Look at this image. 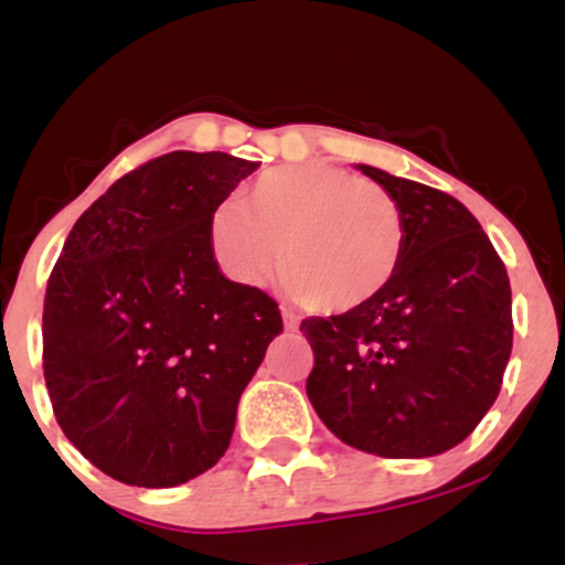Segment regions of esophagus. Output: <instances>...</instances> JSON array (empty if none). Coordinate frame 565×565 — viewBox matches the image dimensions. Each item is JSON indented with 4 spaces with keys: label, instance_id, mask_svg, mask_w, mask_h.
<instances>
[{
    "label": "esophagus",
    "instance_id": "obj_1",
    "mask_svg": "<svg viewBox=\"0 0 565 565\" xmlns=\"http://www.w3.org/2000/svg\"><path fill=\"white\" fill-rule=\"evenodd\" d=\"M281 319H284V327H287L289 332H295V329L300 327V321H297V316L289 313V310H281Z\"/></svg>",
    "mask_w": 565,
    "mask_h": 565
}]
</instances>
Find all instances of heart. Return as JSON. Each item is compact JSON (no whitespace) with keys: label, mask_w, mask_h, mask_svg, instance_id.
Masks as SVG:
<instances>
[{"label":"heart","mask_w":565,"mask_h":565,"mask_svg":"<svg viewBox=\"0 0 565 565\" xmlns=\"http://www.w3.org/2000/svg\"><path fill=\"white\" fill-rule=\"evenodd\" d=\"M285 249H280V244ZM212 255L225 276L255 287L274 274L316 313H350L385 291L404 260L398 201L374 180L327 161L263 172L210 217Z\"/></svg>","instance_id":"1"}]
</instances>
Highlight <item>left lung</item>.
<instances>
[{
    "instance_id": "1",
    "label": "left lung",
    "mask_w": 565,
    "mask_h": 565,
    "mask_svg": "<svg viewBox=\"0 0 565 565\" xmlns=\"http://www.w3.org/2000/svg\"><path fill=\"white\" fill-rule=\"evenodd\" d=\"M359 170L404 212L398 274L364 308L305 319V391L353 449L391 459L449 451L497 401L512 350L510 278L481 223L438 188Z\"/></svg>"
}]
</instances>
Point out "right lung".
<instances>
[{"label":"right lung","instance_id":"add662e5","mask_svg":"<svg viewBox=\"0 0 565 565\" xmlns=\"http://www.w3.org/2000/svg\"><path fill=\"white\" fill-rule=\"evenodd\" d=\"M255 161L172 151L76 220L47 281L44 382L57 425L97 470L170 489L217 465L265 348L274 297L228 281L212 212Z\"/></svg>","mask_w":565,"mask_h":565}]
</instances>
